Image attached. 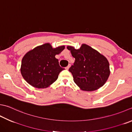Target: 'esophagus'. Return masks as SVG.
<instances>
[{"label": "esophagus", "instance_id": "esophagus-1", "mask_svg": "<svg viewBox=\"0 0 132 132\" xmlns=\"http://www.w3.org/2000/svg\"><path fill=\"white\" fill-rule=\"evenodd\" d=\"M70 66H71V62H69V64L68 65V66H67L66 68V70H68V69L70 68Z\"/></svg>", "mask_w": 132, "mask_h": 132}]
</instances>
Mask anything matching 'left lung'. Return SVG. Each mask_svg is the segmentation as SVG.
I'll use <instances>...</instances> for the list:
<instances>
[{
  "mask_svg": "<svg viewBox=\"0 0 132 132\" xmlns=\"http://www.w3.org/2000/svg\"><path fill=\"white\" fill-rule=\"evenodd\" d=\"M67 48L76 59L69 70L81 90L94 91L106 83L110 71L109 63L104 55L86 44H82L78 49L71 46Z\"/></svg>",
  "mask_w": 132,
  "mask_h": 132,
  "instance_id": "obj_1",
  "label": "left lung"
}]
</instances>
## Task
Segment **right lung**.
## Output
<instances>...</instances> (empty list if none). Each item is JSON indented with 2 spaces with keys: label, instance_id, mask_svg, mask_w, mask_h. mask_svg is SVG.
I'll return each mask as SVG.
<instances>
[{
  "label": "right lung",
  "instance_id": "1",
  "mask_svg": "<svg viewBox=\"0 0 132 132\" xmlns=\"http://www.w3.org/2000/svg\"><path fill=\"white\" fill-rule=\"evenodd\" d=\"M64 46L53 48L45 43L33 48L22 58L20 72L28 84L38 89L48 87L58 79L64 68L59 66L55 55L64 49Z\"/></svg>",
  "mask_w": 132,
  "mask_h": 132
}]
</instances>
